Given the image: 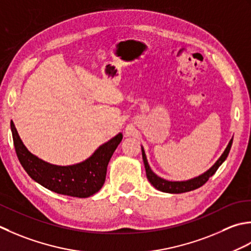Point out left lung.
Segmentation results:
<instances>
[{"label":"left lung","instance_id":"8db88e82","mask_svg":"<svg viewBox=\"0 0 251 251\" xmlns=\"http://www.w3.org/2000/svg\"><path fill=\"white\" fill-rule=\"evenodd\" d=\"M232 143H233V139L229 141L228 145L226 147V150L224 151L222 156L219 158V160L216 163H214V165L210 169H209L207 172H204L203 175L199 176H197L195 178H192V180L182 181V182L167 181V180H163V178L156 176L155 173L151 170L150 166H148V162H147L146 156H145V151H144V150H143V147H142L143 161H144V165H145V170H146V176H147L148 181H150L152 184V186L156 187L157 190H159L161 192H165V193L181 194V193H186V192H191V191L196 190V188L202 186L203 184L209 180V177L212 176L214 173L217 172L219 167L222 165L223 161L226 159L228 152H229V151H231Z\"/></svg>","mask_w":251,"mask_h":251}]
</instances>
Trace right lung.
<instances>
[{
    "label": "right lung",
    "mask_w": 251,
    "mask_h": 251,
    "mask_svg": "<svg viewBox=\"0 0 251 251\" xmlns=\"http://www.w3.org/2000/svg\"><path fill=\"white\" fill-rule=\"evenodd\" d=\"M11 129L17 157L30 177L50 191L78 198L90 197L100 190L105 182L108 162L122 140V134L119 133L97 148L89 159L78 165L60 167L32 155L23 144L13 121Z\"/></svg>",
    "instance_id": "1"
}]
</instances>
